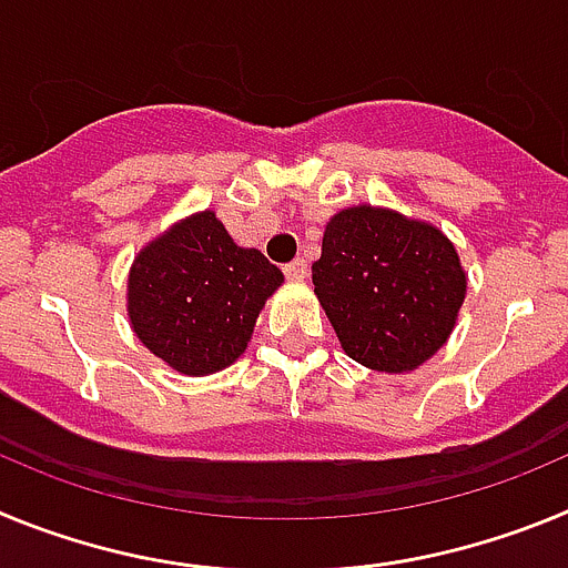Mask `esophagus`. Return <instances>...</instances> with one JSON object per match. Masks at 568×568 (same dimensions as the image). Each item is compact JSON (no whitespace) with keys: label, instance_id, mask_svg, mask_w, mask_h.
<instances>
[{"label":"esophagus","instance_id":"34e87169","mask_svg":"<svg viewBox=\"0 0 568 568\" xmlns=\"http://www.w3.org/2000/svg\"><path fill=\"white\" fill-rule=\"evenodd\" d=\"M284 275H287L290 281H304L307 278V261L293 258L290 264H284Z\"/></svg>","mask_w":568,"mask_h":568}]
</instances>
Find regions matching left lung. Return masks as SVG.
Listing matches in <instances>:
<instances>
[{
	"label": "left lung",
	"mask_w": 568,
	"mask_h": 568,
	"mask_svg": "<svg viewBox=\"0 0 568 568\" xmlns=\"http://www.w3.org/2000/svg\"><path fill=\"white\" fill-rule=\"evenodd\" d=\"M313 284L344 353L378 373L433 358L466 295L458 253L440 230L369 204L329 219Z\"/></svg>",
	"instance_id": "left-lung-1"
}]
</instances>
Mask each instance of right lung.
<instances>
[{"label": "right lung", "instance_id": "obj_1", "mask_svg": "<svg viewBox=\"0 0 568 568\" xmlns=\"http://www.w3.org/2000/svg\"><path fill=\"white\" fill-rule=\"evenodd\" d=\"M281 281L264 253L239 247L215 213L204 210L159 235L133 261L130 324L150 353L179 373H219L247 349L258 310Z\"/></svg>", "mask_w": 568, "mask_h": 568}]
</instances>
